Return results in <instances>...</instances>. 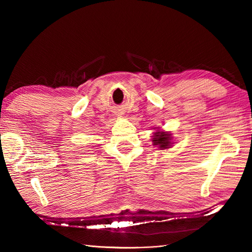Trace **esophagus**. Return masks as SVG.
<instances>
[{"label":"esophagus","mask_w":252,"mask_h":252,"mask_svg":"<svg viewBox=\"0 0 252 252\" xmlns=\"http://www.w3.org/2000/svg\"><path fill=\"white\" fill-rule=\"evenodd\" d=\"M122 115H123V114H119V115H118V116H120V117H121V116H122Z\"/></svg>","instance_id":"obj_1"}]
</instances>
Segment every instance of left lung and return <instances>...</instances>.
<instances>
[{"label":"left lung","mask_w":252,"mask_h":252,"mask_svg":"<svg viewBox=\"0 0 252 252\" xmlns=\"http://www.w3.org/2000/svg\"><path fill=\"white\" fill-rule=\"evenodd\" d=\"M153 144L154 145L158 146L160 149H167L170 148L171 144H173L171 142L172 137H171V134L169 132H164V131H157L155 133L153 136Z\"/></svg>","instance_id":"1"}]
</instances>
